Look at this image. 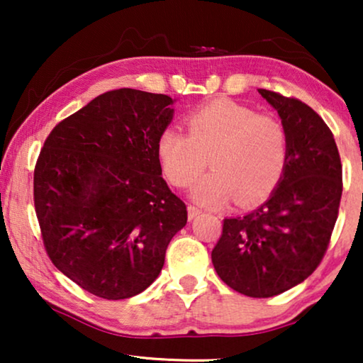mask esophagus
Masks as SVG:
<instances>
[{
  "label": "esophagus",
  "instance_id": "1",
  "mask_svg": "<svg viewBox=\"0 0 363 363\" xmlns=\"http://www.w3.org/2000/svg\"><path fill=\"white\" fill-rule=\"evenodd\" d=\"M201 215V210H198L196 206H188V218H190V220H195L196 216H200Z\"/></svg>",
  "mask_w": 363,
  "mask_h": 363
}]
</instances>
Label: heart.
I'll return each mask as SVG.
<instances>
[{
    "label": "heart",
    "mask_w": 363,
    "mask_h": 363,
    "mask_svg": "<svg viewBox=\"0 0 363 363\" xmlns=\"http://www.w3.org/2000/svg\"><path fill=\"white\" fill-rule=\"evenodd\" d=\"M185 122L188 135L175 128L162 132L157 157L177 188L190 186L210 162L213 170L191 190L196 203L221 208L238 200L240 206H252L279 185L289 145L276 117L221 99L193 111Z\"/></svg>",
    "instance_id": "obj_1"
}]
</instances>
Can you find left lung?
<instances>
[{
    "label": "left lung",
    "mask_w": 363,
    "mask_h": 363,
    "mask_svg": "<svg viewBox=\"0 0 363 363\" xmlns=\"http://www.w3.org/2000/svg\"><path fill=\"white\" fill-rule=\"evenodd\" d=\"M287 133L279 185L255 211L226 218L211 251L221 281L250 297H272L307 279L329 246L342 196L334 135L307 104L259 89Z\"/></svg>",
    "instance_id": "1"
}]
</instances>
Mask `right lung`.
I'll use <instances>...</instances> for the list:
<instances>
[{"mask_svg":"<svg viewBox=\"0 0 363 363\" xmlns=\"http://www.w3.org/2000/svg\"><path fill=\"white\" fill-rule=\"evenodd\" d=\"M173 104L137 89L106 92L59 122L39 153L34 206L48 256L102 299L145 291L186 225L157 157Z\"/></svg>","mask_w":363,"mask_h":363,"instance_id":"1","label":"right lung"}]
</instances>
